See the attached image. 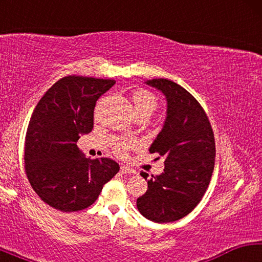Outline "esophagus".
<instances>
[{
	"label": "esophagus",
	"mask_w": 262,
	"mask_h": 262,
	"mask_svg": "<svg viewBox=\"0 0 262 262\" xmlns=\"http://www.w3.org/2000/svg\"><path fill=\"white\" fill-rule=\"evenodd\" d=\"M121 173H123V174H133V173H136V172L133 170V168H129V167H127V166H121Z\"/></svg>",
	"instance_id": "esophagus-1"
}]
</instances>
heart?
<instances>
[{
	"label": "heart",
	"mask_w": 262,
	"mask_h": 262,
	"mask_svg": "<svg viewBox=\"0 0 262 262\" xmlns=\"http://www.w3.org/2000/svg\"><path fill=\"white\" fill-rule=\"evenodd\" d=\"M133 101H134L135 105V112L136 114H141V113H149L151 115V113L156 110L157 106V101L155 96L147 90H137L134 96H133ZM136 142L129 140V141H125L121 142V143L118 144V150L120 151H123V150H128L132 149L133 147H135Z\"/></svg>",
	"instance_id": "obj_1"
}]
</instances>
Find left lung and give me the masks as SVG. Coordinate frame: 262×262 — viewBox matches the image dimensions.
Segmentation results:
<instances>
[{
	"label": "left lung",
	"mask_w": 262,
	"mask_h": 262,
	"mask_svg": "<svg viewBox=\"0 0 262 262\" xmlns=\"http://www.w3.org/2000/svg\"><path fill=\"white\" fill-rule=\"evenodd\" d=\"M145 83L167 101L165 122L149 149L164 157L165 167L148 180L136 206L145 219L168 223L188 215L205 195L214 171L215 139L205 110L187 90L166 78ZM141 176L147 180L149 174Z\"/></svg>",
	"instance_id": "obj_1"
}]
</instances>
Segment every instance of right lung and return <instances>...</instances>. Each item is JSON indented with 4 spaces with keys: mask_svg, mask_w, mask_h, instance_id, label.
Here are the masks:
<instances>
[{
    "mask_svg": "<svg viewBox=\"0 0 262 262\" xmlns=\"http://www.w3.org/2000/svg\"><path fill=\"white\" fill-rule=\"evenodd\" d=\"M114 79L66 76L35 106L25 136V172L38 196L57 210L90 207L120 170L111 158H85L77 147L94 128L97 100Z\"/></svg>",
    "mask_w": 262,
    "mask_h": 262,
    "instance_id": "add662e5",
    "label": "right lung"
}]
</instances>
